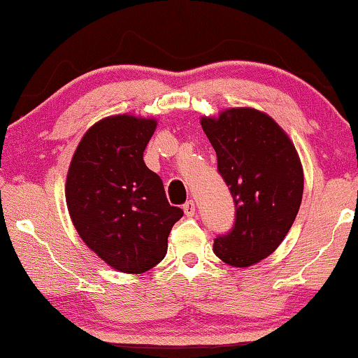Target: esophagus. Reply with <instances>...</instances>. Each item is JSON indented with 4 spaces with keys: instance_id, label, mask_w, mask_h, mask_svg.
I'll use <instances>...</instances> for the list:
<instances>
[{
    "instance_id": "obj_1",
    "label": "esophagus",
    "mask_w": 358,
    "mask_h": 358,
    "mask_svg": "<svg viewBox=\"0 0 358 358\" xmlns=\"http://www.w3.org/2000/svg\"><path fill=\"white\" fill-rule=\"evenodd\" d=\"M183 210L185 214L188 215V217H191V215H194V210H196V206H194V201H186V203L183 204Z\"/></svg>"
}]
</instances>
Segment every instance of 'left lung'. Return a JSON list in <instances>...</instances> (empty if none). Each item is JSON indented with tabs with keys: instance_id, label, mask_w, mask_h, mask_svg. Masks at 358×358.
Instances as JSON below:
<instances>
[{
	"instance_id": "1",
	"label": "left lung",
	"mask_w": 358,
	"mask_h": 358,
	"mask_svg": "<svg viewBox=\"0 0 358 358\" xmlns=\"http://www.w3.org/2000/svg\"><path fill=\"white\" fill-rule=\"evenodd\" d=\"M201 124L235 206L234 225L215 236L214 253L248 268L273 253L290 230L303 194V170L289 136L258 110L230 108Z\"/></svg>"
}]
</instances>
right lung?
<instances>
[{
  "mask_svg": "<svg viewBox=\"0 0 358 358\" xmlns=\"http://www.w3.org/2000/svg\"><path fill=\"white\" fill-rule=\"evenodd\" d=\"M157 123L117 115L80 139L66 180L74 227L90 250L122 273L141 274L159 264L183 210L170 206L160 177L143 154Z\"/></svg>",
  "mask_w": 358,
  "mask_h": 358,
  "instance_id": "add662e5",
  "label": "right lung"
}]
</instances>
